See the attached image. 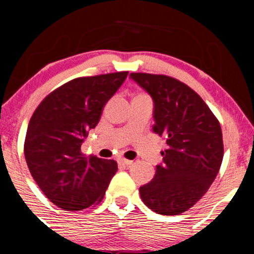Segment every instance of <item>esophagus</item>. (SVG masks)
Wrapping results in <instances>:
<instances>
[{
    "label": "esophagus",
    "instance_id": "esophagus-1",
    "mask_svg": "<svg viewBox=\"0 0 254 254\" xmlns=\"http://www.w3.org/2000/svg\"><path fill=\"white\" fill-rule=\"evenodd\" d=\"M132 164V161L131 160H127V159H119L118 160V165L119 166H124V167H127V166H130Z\"/></svg>",
    "mask_w": 254,
    "mask_h": 254
}]
</instances>
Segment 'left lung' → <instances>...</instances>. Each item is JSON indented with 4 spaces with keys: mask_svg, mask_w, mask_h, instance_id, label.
<instances>
[{
    "mask_svg": "<svg viewBox=\"0 0 254 254\" xmlns=\"http://www.w3.org/2000/svg\"><path fill=\"white\" fill-rule=\"evenodd\" d=\"M130 78L153 99L154 131L168 148L154 179L139 188L148 208L179 215L204 196L223 159L218 121L194 90L165 75L131 72Z\"/></svg>",
    "mask_w": 254,
    "mask_h": 254,
    "instance_id": "left-lung-1",
    "label": "left lung"
}]
</instances>
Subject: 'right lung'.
I'll return each mask as SVG.
<instances>
[{
  "instance_id": "right-lung-1",
  "label": "right lung",
  "mask_w": 254,
  "mask_h": 254,
  "mask_svg": "<svg viewBox=\"0 0 254 254\" xmlns=\"http://www.w3.org/2000/svg\"><path fill=\"white\" fill-rule=\"evenodd\" d=\"M127 76V71H122L75 78L50 93L34 111L25 139L26 164L58 208L77 211L103 199L117 162L84 156L81 145Z\"/></svg>"
}]
</instances>
